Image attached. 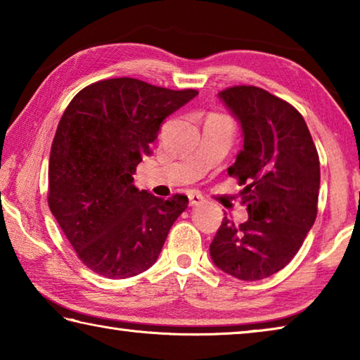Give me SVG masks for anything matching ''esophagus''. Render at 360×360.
I'll return each instance as SVG.
<instances>
[{
    "mask_svg": "<svg viewBox=\"0 0 360 360\" xmlns=\"http://www.w3.org/2000/svg\"><path fill=\"white\" fill-rule=\"evenodd\" d=\"M203 202H205L203 195H200V193H197V192H191V193H188V203H191V206H197V205L203 203Z\"/></svg>",
    "mask_w": 360,
    "mask_h": 360,
    "instance_id": "obj_1",
    "label": "esophagus"
}]
</instances>
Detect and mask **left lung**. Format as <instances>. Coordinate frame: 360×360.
I'll return each instance as SVG.
<instances>
[{
  "instance_id": "obj_1",
  "label": "left lung",
  "mask_w": 360,
  "mask_h": 360,
  "mask_svg": "<svg viewBox=\"0 0 360 360\" xmlns=\"http://www.w3.org/2000/svg\"><path fill=\"white\" fill-rule=\"evenodd\" d=\"M219 98L240 122L243 149L227 172L238 178L248 221L224 217L210 246L227 275L257 281L294 259L318 214L319 155L302 114L254 85H236Z\"/></svg>"
}]
</instances>
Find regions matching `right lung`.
I'll return each mask as SVG.
<instances>
[{
    "label": "right lung",
    "instance_id": "obj_1",
    "mask_svg": "<svg viewBox=\"0 0 360 360\" xmlns=\"http://www.w3.org/2000/svg\"><path fill=\"white\" fill-rule=\"evenodd\" d=\"M198 95L131 77L82 89L60 119L49 160V208L90 270L111 279L155 264L188 198H158L133 186L168 115Z\"/></svg>",
    "mask_w": 360,
    "mask_h": 360
}]
</instances>
